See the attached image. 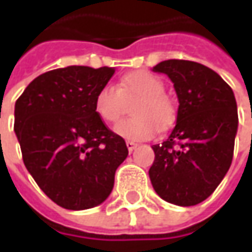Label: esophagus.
<instances>
[{"mask_svg": "<svg viewBox=\"0 0 252 252\" xmlns=\"http://www.w3.org/2000/svg\"><path fill=\"white\" fill-rule=\"evenodd\" d=\"M126 146H127V149H129V151H133V150H134V149H136V147H137V143L127 140V141H126Z\"/></svg>", "mask_w": 252, "mask_h": 252, "instance_id": "34e87169", "label": "esophagus"}]
</instances>
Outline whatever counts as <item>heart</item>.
<instances>
[{"label": "heart", "instance_id": "obj_1", "mask_svg": "<svg viewBox=\"0 0 252 252\" xmlns=\"http://www.w3.org/2000/svg\"><path fill=\"white\" fill-rule=\"evenodd\" d=\"M164 91L158 77L137 71L125 75L118 87L103 85L95 95L94 106L102 121L113 123L125 113L126 102L139 98L131 108L133 118L119 122L115 133L127 140H150L160 127H168L175 119V106Z\"/></svg>", "mask_w": 252, "mask_h": 252}]
</instances>
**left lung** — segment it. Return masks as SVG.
<instances>
[{
    "label": "left lung",
    "instance_id": "8db88e82",
    "mask_svg": "<svg viewBox=\"0 0 252 252\" xmlns=\"http://www.w3.org/2000/svg\"><path fill=\"white\" fill-rule=\"evenodd\" d=\"M153 71L168 75L179 106L168 139L153 146L151 184L169 203L193 206L215 192L231 165L238 126L236 98L230 85L203 64L172 59Z\"/></svg>",
    "mask_w": 252,
    "mask_h": 252
}]
</instances>
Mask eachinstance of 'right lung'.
<instances>
[{
    "instance_id": "right-lung-1",
    "label": "right lung",
    "mask_w": 252,
    "mask_h": 252,
    "mask_svg": "<svg viewBox=\"0 0 252 252\" xmlns=\"http://www.w3.org/2000/svg\"><path fill=\"white\" fill-rule=\"evenodd\" d=\"M115 70L68 65L36 77L15 103L22 158L39 188L59 206L84 210L111 195L129 151L95 112V95Z\"/></svg>"
}]
</instances>
